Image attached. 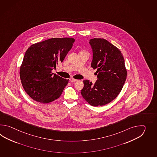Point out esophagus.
Returning <instances> with one entry per match:
<instances>
[{
	"mask_svg": "<svg viewBox=\"0 0 157 157\" xmlns=\"http://www.w3.org/2000/svg\"><path fill=\"white\" fill-rule=\"evenodd\" d=\"M77 80H76V79H74L73 78H70V82H76V81H77Z\"/></svg>",
	"mask_w": 157,
	"mask_h": 157,
	"instance_id": "obj_1",
	"label": "esophagus"
}]
</instances>
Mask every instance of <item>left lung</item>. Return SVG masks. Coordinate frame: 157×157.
Instances as JSON below:
<instances>
[{
  "label": "left lung",
  "mask_w": 157,
  "mask_h": 157,
  "mask_svg": "<svg viewBox=\"0 0 157 157\" xmlns=\"http://www.w3.org/2000/svg\"><path fill=\"white\" fill-rule=\"evenodd\" d=\"M93 50L91 67L97 70L98 80L94 83L83 80L81 93L88 103L102 106L118 95L126 80L124 58L117 47L104 39L94 38L89 41Z\"/></svg>",
  "instance_id": "left-lung-1"
}]
</instances>
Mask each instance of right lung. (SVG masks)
Masks as SVG:
<instances>
[{
	"label": "right lung",
	"mask_w": 157,
	"mask_h": 157,
	"mask_svg": "<svg viewBox=\"0 0 157 157\" xmlns=\"http://www.w3.org/2000/svg\"><path fill=\"white\" fill-rule=\"evenodd\" d=\"M75 41L70 37L52 38L28 48L20 76L24 90L33 99L45 104L59 98L68 80L52 73V71L63 61Z\"/></svg>",
	"instance_id": "right-lung-1"
}]
</instances>
